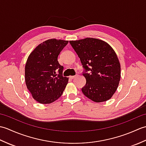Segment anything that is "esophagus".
<instances>
[{"instance_id":"1","label":"esophagus","mask_w":146,"mask_h":146,"mask_svg":"<svg viewBox=\"0 0 146 146\" xmlns=\"http://www.w3.org/2000/svg\"><path fill=\"white\" fill-rule=\"evenodd\" d=\"M76 77V75H75V76H70V79H74V78H75Z\"/></svg>"}]
</instances>
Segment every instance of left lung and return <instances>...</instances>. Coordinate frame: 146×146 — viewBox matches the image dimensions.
Wrapping results in <instances>:
<instances>
[{"mask_svg": "<svg viewBox=\"0 0 146 146\" xmlns=\"http://www.w3.org/2000/svg\"><path fill=\"white\" fill-rule=\"evenodd\" d=\"M84 68L83 94L95 102L109 100L120 80V64L113 48L102 40L87 38L70 41Z\"/></svg>", "mask_w": 146, "mask_h": 146, "instance_id": "8db88e82", "label": "left lung"}]
</instances>
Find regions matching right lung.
<instances>
[{"label": "right lung", "instance_id": "1", "mask_svg": "<svg viewBox=\"0 0 146 146\" xmlns=\"http://www.w3.org/2000/svg\"><path fill=\"white\" fill-rule=\"evenodd\" d=\"M68 41L50 39L39 44L27 58L25 82L33 98L40 104H48L63 94L68 78L63 76V66L58 56Z\"/></svg>", "mask_w": 146, "mask_h": 146}]
</instances>
